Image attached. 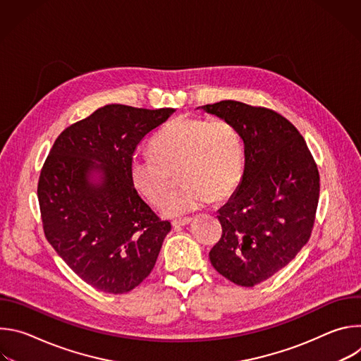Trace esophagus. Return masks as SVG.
<instances>
[{
	"label": "esophagus",
	"instance_id": "1",
	"mask_svg": "<svg viewBox=\"0 0 361 361\" xmlns=\"http://www.w3.org/2000/svg\"><path fill=\"white\" fill-rule=\"evenodd\" d=\"M191 217H181V219H174L173 221H171V224H173V227H181V226H187V224H190L191 223Z\"/></svg>",
	"mask_w": 361,
	"mask_h": 361
}]
</instances>
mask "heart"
Listing matches in <instances>:
<instances>
[{"label": "heart", "mask_w": 361, "mask_h": 361, "mask_svg": "<svg viewBox=\"0 0 361 361\" xmlns=\"http://www.w3.org/2000/svg\"><path fill=\"white\" fill-rule=\"evenodd\" d=\"M149 148L151 154L133 157L131 180L147 201L160 205L178 173L185 184L161 204L170 216L230 197L243 178V140L226 120L180 117L152 138Z\"/></svg>", "instance_id": "1"}]
</instances>
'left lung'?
<instances>
[{
  "instance_id": "1",
  "label": "left lung",
  "mask_w": 361,
  "mask_h": 361,
  "mask_svg": "<svg viewBox=\"0 0 361 361\" xmlns=\"http://www.w3.org/2000/svg\"><path fill=\"white\" fill-rule=\"evenodd\" d=\"M201 109L235 127L245 156L241 184L219 212L223 234L210 262L234 284L254 287L284 269L310 238L319 169L300 131L277 111L234 99Z\"/></svg>"
}]
</instances>
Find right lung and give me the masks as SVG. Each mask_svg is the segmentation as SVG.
Returning <instances> with one entry per match:
<instances>
[{
  "mask_svg": "<svg viewBox=\"0 0 361 361\" xmlns=\"http://www.w3.org/2000/svg\"><path fill=\"white\" fill-rule=\"evenodd\" d=\"M173 113L104 106L67 127L44 161L37 195L45 238L99 291L135 288L156 266L171 230L138 195L130 166L138 144ZM92 169L105 176L99 186L87 181Z\"/></svg>",
  "mask_w": 361,
  "mask_h": 361,
  "instance_id": "obj_1",
  "label": "right lung"
}]
</instances>
